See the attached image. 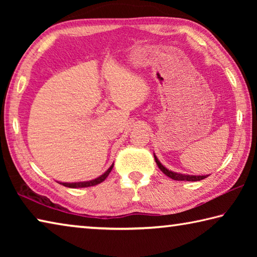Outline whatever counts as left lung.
<instances>
[{
  "mask_svg": "<svg viewBox=\"0 0 257 257\" xmlns=\"http://www.w3.org/2000/svg\"><path fill=\"white\" fill-rule=\"evenodd\" d=\"M154 159H155V162L158 164V167L160 168V170L162 171L165 176H168L169 178H171L173 180H178V181H199V180H203L205 179L206 177H208V175H203V176H193V175H184V173H179V172H175V171H171L169 170L164 167V165L160 162L158 156L154 154Z\"/></svg>",
  "mask_w": 257,
  "mask_h": 257,
  "instance_id": "left-lung-1",
  "label": "left lung"
}]
</instances>
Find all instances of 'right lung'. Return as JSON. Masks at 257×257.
Here are the masks:
<instances>
[{"instance_id": "obj_1", "label": "right lung", "mask_w": 257, "mask_h": 257, "mask_svg": "<svg viewBox=\"0 0 257 257\" xmlns=\"http://www.w3.org/2000/svg\"><path fill=\"white\" fill-rule=\"evenodd\" d=\"M113 168V164L111 165L110 168L107 169V170L103 173V175H101L97 178H95V179L93 180H88V181H78V182H60L58 181L59 184L66 186V187H69V188H84V187H90V186H95V185H98L101 184V182H103L104 180L106 179L107 176L110 175V172L112 170Z\"/></svg>"}]
</instances>
